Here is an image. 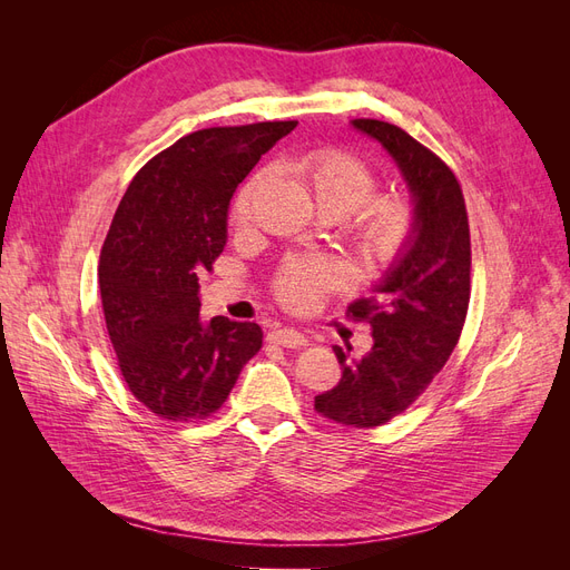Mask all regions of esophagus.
I'll return each instance as SVG.
<instances>
[{"label":"esophagus","mask_w":570,"mask_h":570,"mask_svg":"<svg viewBox=\"0 0 570 570\" xmlns=\"http://www.w3.org/2000/svg\"><path fill=\"white\" fill-rule=\"evenodd\" d=\"M268 340L275 342V344H283V347H304L306 344V337L297 331H292V327H273V331L268 333Z\"/></svg>","instance_id":"34e87169"}]
</instances>
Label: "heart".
<instances>
[{
  "label": "heart",
  "mask_w": 570,
  "mask_h": 570,
  "mask_svg": "<svg viewBox=\"0 0 570 570\" xmlns=\"http://www.w3.org/2000/svg\"><path fill=\"white\" fill-rule=\"evenodd\" d=\"M297 174L312 185L327 214L350 216L375 193L373 170L352 154L337 149L306 151L295 161ZM266 174H254L235 197L233 218L247 220ZM413 233V209L404 197H387L371 204L354 220V235L364 252L377 262L400 256ZM350 281L347 268L325 256L292 258L275 278V292L292 308H312L327 292Z\"/></svg>",
  "instance_id": "1"
}]
</instances>
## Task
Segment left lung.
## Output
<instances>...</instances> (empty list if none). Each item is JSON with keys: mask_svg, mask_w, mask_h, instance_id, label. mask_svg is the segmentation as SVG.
Returning <instances> with one entry per match:
<instances>
[{"mask_svg": "<svg viewBox=\"0 0 570 570\" xmlns=\"http://www.w3.org/2000/svg\"><path fill=\"white\" fill-rule=\"evenodd\" d=\"M352 128L400 168L413 233L371 297L347 306L371 325L373 347L361 358L335 347L342 377L314 406L335 423L375 428L416 402L456 347L471 299V235L459 180L433 151L385 120L354 118Z\"/></svg>", "mask_w": 570, "mask_h": 570, "instance_id": "left-lung-1", "label": "left lung"}]
</instances>
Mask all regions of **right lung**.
<instances>
[{"label": "right lung", "mask_w": 570, "mask_h": 570, "mask_svg": "<svg viewBox=\"0 0 570 570\" xmlns=\"http://www.w3.org/2000/svg\"><path fill=\"white\" fill-rule=\"evenodd\" d=\"M297 120L206 128L170 145L128 185L99 256L107 331L130 392L166 421L223 406L262 327L199 316V275L228 243L237 185Z\"/></svg>", "instance_id": "right-lung-1"}]
</instances>
